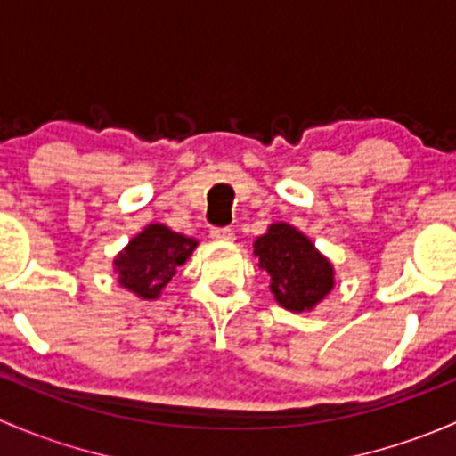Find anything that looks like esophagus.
<instances>
[{"label": "esophagus", "mask_w": 456, "mask_h": 456, "mask_svg": "<svg viewBox=\"0 0 456 456\" xmlns=\"http://www.w3.org/2000/svg\"><path fill=\"white\" fill-rule=\"evenodd\" d=\"M209 236L214 238V240H220V242H232L233 238H236V236H233V232H232V229H229V227H214V229H211V232H209Z\"/></svg>", "instance_id": "1"}]
</instances>
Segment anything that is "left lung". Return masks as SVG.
<instances>
[{
  "instance_id": "obj_1",
  "label": "left lung",
  "mask_w": 456,
  "mask_h": 456,
  "mask_svg": "<svg viewBox=\"0 0 456 456\" xmlns=\"http://www.w3.org/2000/svg\"><path fill=\"white\" fill-rule=\"evenodd\" d=\"M257 266L271 278L275 302L293 314L314 311L335 287V269L306 233L289 223L269 224L254 242Z\"/></svg>"
}]
</instances>
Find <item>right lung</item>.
Wrapping results in <instances>:
<instances>
[{
	"label": "right lung",
	"instance_id": "right-lung-1",
	"mask_svg": "<svg viewBox=\"0 0 456 456\" xmlns=\"http://www.w3.org/2000/svg\"><path fill=\"white\" fill-rule=\"evenodd\" d=\"M196 247V238L172 232L167 224L150 223L114 256V273L118 284L139 300H159Z\"/></svg>",
	"mask_w": 456,
	"mask_h": 456
}]
</instances>
